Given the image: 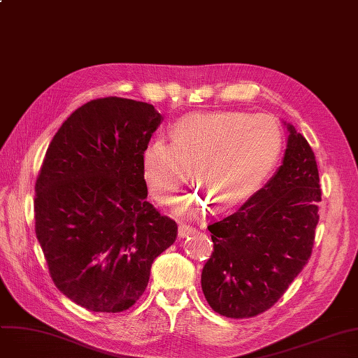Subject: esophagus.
Here are the masks:
<instances>
[{"label":"esophagus","instance_id":"esophagus-1","mask_svg":"<svg viewBox=\"0 0 358 358\" xmlns=\"http://www.w3.org/2000/svg\"><path fill=\"white\" fill-rule=\"evenodd\" d=\"M194 232H196V228L190 227V224L181 223L180 227H178V236H180V238H185V236H189V235H192V234H194Z\"/></svg>","mask_w":358,"mask_h":358}]
</instances>
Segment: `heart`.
Segmentation results:
<instances>
[{
  "mask_svg": "<svg viewBox=\"0 0 358 358\" xmlns=\"http://www.w3.org/2000/svg\"><path fill=\"white\" fill-rule=\"evenodd\" d=\"M283 131L267 115L245 111L193 113L178 119L171 142L150 141L142 154V174L159 203L176 199L194 166L206 194L187 196L181 213L197 216L213 200L229 209L250 199L273 173L283 152Z\"/></svg>",
  "mask_w": 358,
  "mask_h": 358,
  "instance_id": "1",
  "label": "heart"
}]
</instances>
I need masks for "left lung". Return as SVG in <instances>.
<instances>
[{
  "label": "left lung",
  "mask_w": 358,
  "mask_h": 358,
  "mask_svg": "<svg viewBox=\"0 0 358 358\" xmlns=\"http://www.w3.org/2000/svg\"><path fill=\"white\" fill-rule=\"evenodd\" d=\"M290 131L283 164L241 209L209 224L213 252L201 271L210 308L227 317H252L285 294L312 255L322 200L315 154Z\"/></svg>",
  "instance_id": "1"
}]
</instances>
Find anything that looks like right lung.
<instances>
[{"instance_id": "add662e5", "label": "right lung", "mask_w": 358, "mask_h": 358, "mask_svg": "<svg viewBox=\"0 0 358 358\" xmlns=\"http://www.w3.org/2000/svg\"><path fill=\"white\" fill-rule=\"evenodd\" d=\"M162 116L122 97L91 100L53 136L36 180L34 227L49 274L73 303L127 310L154 259L177 239L176 220L146 201L142 154Z\"/></svg>"}]
</instances>
